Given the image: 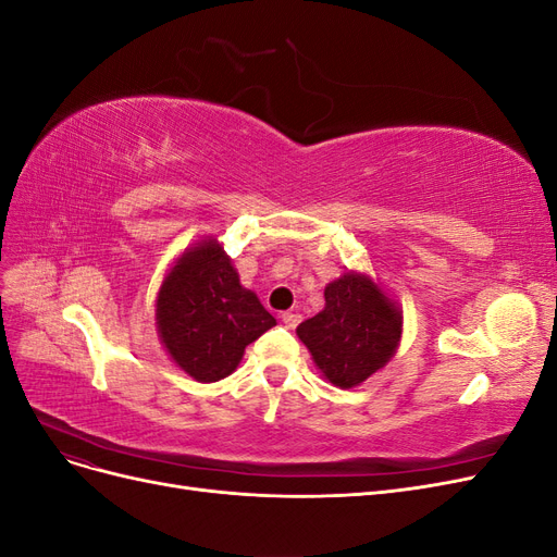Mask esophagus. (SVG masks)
Returning <instances> with one entry per match:
<instances>
[{"label": "esophagus", "instance_id": "esophagus-1", "mask_svg": "<svg viewBox=\"0 0 557 557\" xmlns=\"http://www.w3.org/2000/svg\"><path fill=\"white\" fill-rule=\"evenodd\" d=\"M281 320H283V325H285V327H288V330H295V327L299 325L301 315H299V313H293V311H285V313H281Z\"/></svg>", "mask_w": 557, "mask_h": 557}]
</instances>
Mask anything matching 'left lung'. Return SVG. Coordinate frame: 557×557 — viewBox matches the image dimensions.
I'll return each instance as SVG.
<instances>
[{
	"label": "left lung",
	"instance_id": "1",
	"mask_svg": "<svg viewBox=\"0 0 557 557\" xmlns=\"http://www.w3.org/2000/svg\"><path fill=\"white\" fill-rule=\"evenodd\" d=\"M399 301L364 272H344L325 285V307L299 323L297 336L323 379L358 387L395 358L401 342Z\"/></svg>",
	"mask_w": 557,
	"mask_h": 557
}]
</instances>
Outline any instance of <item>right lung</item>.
<instances>
[{"label": "right lung", "instance_id": "obj_1", "mask_svg": "<svg viewBox=\"0 0 557 557\" xmlns=\"http://www.w3.org/2000/svg\"><path fill=\"white\" fill-rule=\"evenodd\" d=\"M276 325L244 288L215 237H201L166 269L156 297V327L166 356L199 383L230 376L246 346Z\"/></svg>", "mask_w": 557, "mask_h": 557}]
</instances>
